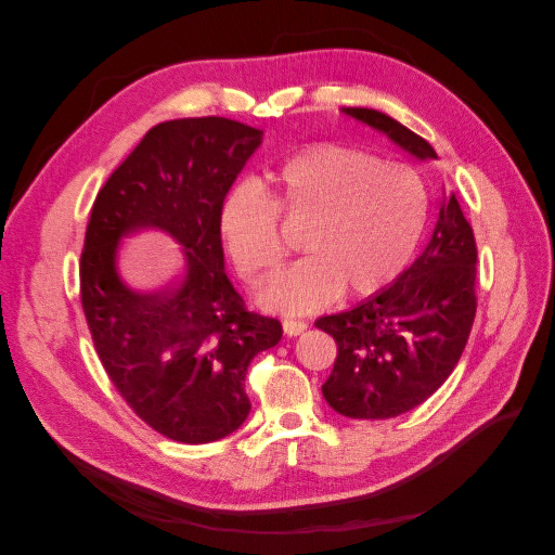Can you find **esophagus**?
<instances>
[{"instance_id":"obj_1","label":"esophagus","mask_w":555,"mask_h":555,"mask_svg":"<svg viewBox=\"0 0 555 555\" xmlns=\"http://www.w3.org/2000/svg\"><path fill=\"white\" fill-rule=\"evenodd\" d=\"M282 328L287 335H300L306 328H308V322H304V319H292V317H284L282 319Z\"/></svg>"}]
</instances>
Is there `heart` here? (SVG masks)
<instances>
[{
    "label": "heart",
    "instance_id": "1",
    "mask_svg": "<svg viewBox=\"0 0 555 555\" xmlns=\"http://www.w3.org/2000/svg\"><path fill=\"white\" fill-rule=\"evenodd\" d=\"M280 215L306 222L300 247L310 255L280 268L259 300L280 312H310L343 289L367 298L391 287L422 243L428 192L412 166L359 147L300 150L268 173V190L241 180L222 198L217 233L245 282H261L282 259Z\"/></svg>",
    "mask_w": 555,
    "mask_h": 555
}]
</instances>
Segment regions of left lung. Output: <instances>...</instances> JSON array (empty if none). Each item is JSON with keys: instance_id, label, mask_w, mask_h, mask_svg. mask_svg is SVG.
<instances>
[{"instance_id": "1", "label": "left lung", "mask_w": 555, "mask_h": 555, "mask_svg": "<svg viewBox=\"0 0 555 555\" xmlns=\"http://www.w3.org/2000/svg\"><path fill=\"white\" fill-rule=\"evenodd\" d=\"M418 159L435 150L418 133L373 108H343ZM477 243L453 194L424 255L389 289L354 310L319 317L338 357L322 386L328 405L349 418H391L422 405L456 367L477 312Z\"/></svg>"}]
</instances>
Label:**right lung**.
<instances>
[{"label":"right lung","mask_w":555,"mask_h":555,"mask_svg":"<svg viewBox=\"0 0 555 555\" xmlns=\"http://www.w3.org/2000/svg\"><path fill=\"white\" fill-rule=\"evenodd\" d=\"M229 117H182L150 129L99 190L80 251V304L113 386L141 422L182 444L231 435L247 418V367L282 324L245 308L224 273L217 212L261 143ZM137 225L169 230L185 273L159 295L127 291L114 251Z\"/></svg>","instance_id":"right-lung-1"}]
</instances>
